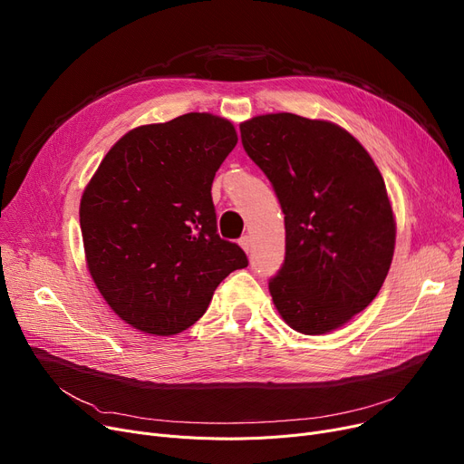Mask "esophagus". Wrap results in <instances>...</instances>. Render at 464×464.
Segmentation results:
<instances>
[{
    "label": "esophagus",
    "mask_w": 464,
    "mask_h": 464,
    "mask_svg": "<svg viewBox=\"0 0 464 464\" xmlns=\"http://www.w3.org/2000/svg\"><path fill=\"white\" fill-rule=\"evenodd\" d=\"M238 245H240V248L245 250L246 254L250 252V237L248 235H245V237H240V240H238Z\"/></svg>",
    "instance_id": "esophagus-1"
}]
</instances>
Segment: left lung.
Wrapping results in <instances>:
<instances>
[{
  "label": "left lung",
  "instance_id": "1",
  "mask_svg": "<svg viewBox=\"0 0 464 464\" xmlns=\"http://www.w3.org/2000/svg\"><path fill=\"white\" fill-rule=\"evenodd\" d=\"M246 154L271 180L285 224V259L269 282L282 320L325 334L367 308L395 252L385 182L362 144L327 120L291 112L240 124Z\"/></svg>",
  "mask_w": 464,
  "mask_h": 464
}]
</instances>
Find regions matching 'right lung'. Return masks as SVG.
Instances as JSON below:
<instances>
[{"instance_id":"obj_1","label":"right lung","mask_w":464,"mask_h":464,"mask_svg":"<svg viewBox=\"0 0 464 464\" xmlns=\"http://www.w3.org/2000/svg\"><path fill=\"white\" fill-rule=\"evenodd\" d=\"M238 137L229 120L188 112L121 137L84 188L88 271L118 318L170 336L207 312L214 289L248 266L219 238L212 180Z\"/></svg>"}]
</instances>
